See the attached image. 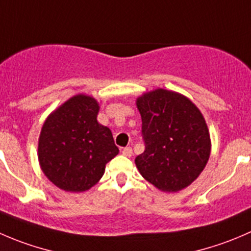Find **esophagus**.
I'll return each mask as SVG.
<instances>
[{"instance_id":"1","label":"esophagus","mask_w":251,"mask_h":251,"mask_svg":"<svg viewBox=\"0 0 251 251\" xmlns=\"http://www.w3.org/2000/svg\"><path fill=\"white\" fill-rule=\"evenodd\" d=\"M123 154L125 155V157H131V155H132V148H131V147H125L123 150Z\"/></svg>"}]
</instances>
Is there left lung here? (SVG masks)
Masks as SVG:
<instances>
[{"mask_svg": "<svg viewBox=\"0 0 251 251\" xmlns=\"http://www.w3.org/2000/svg\"><path fill=\"white\" fill-rule=\"evenodd\" d=\"M136 105L145 141L136 167L159 190H182L201 174L210 158V132L202 114L189 98L162 88L138 97Z\"/></svg>", "mask_w": 251, "mask_h": 251, "instance_id": "left-lung-1", "label": "left lung"}]
</instances>
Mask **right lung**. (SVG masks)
<instances>
[{"instance_id": "right-lung-1", "label": "right lung", "mask_w": 251, "mask_h": 251, "mask_svg": "<svg viewBox=\"0 0 251 251\" xmlns=\"http://www.w3.org/2000/svg\"><path fill=\"white\" fill-rule=\"evenodd\" d=\"M99 104L78 94L48 116L41 128L38 158L49 180L65 191L82 193L103 176L119 153L110 128L97 120Z\"/></svg>"}]
</instances>
